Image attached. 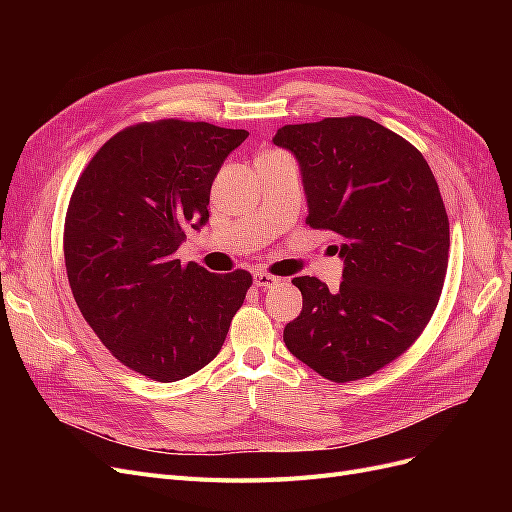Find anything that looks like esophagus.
I'll use <instances>...</instances> for the list:
<instances>
[{"instance_id": "esophagus-1", "label": "esophagus", "mask_w": 512, "mask_h": 512, "mask_svg": "<svg viewBox=\"0 0 512 512\" xmlns=\"http://www.w3.org/2000/svg\"><path fill=\"white\" fill-rule=\"evenodd\" d=\"M277 282H280V277H275L271 273H265V271L254 273V286L258 288H273Z\"/></svg>"}]
</instances>
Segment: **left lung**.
<instances>
[{
  "label": "left lung",
  "instance_id": "8db88e82",
  "mask_svg": "<svg viewBox=\"0 0 512 512\" xmlns=\"http://www.w3.org/2000/svg\"><path fill=\"white\" fill-rule=\"evenodd\" d=\"M301 164L305 222L342 239L344 282L294 277L301 314L286 348L331 382L376 374L431 320L448 267V215L423 153L367 117H327L273 136Z\"/></svg>",
  "mask_w": 512,
  "mask_h": 512
}]
</instances>
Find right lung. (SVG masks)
Masks as SVG:
<instances>
[{"mask_svg":"<svg viewBox=\"0 0 512 512\" xmlns=\"http://www.w3.org/2000/svg\"><path fill=\"white\" fill-rule=\"evenodd\" d=\"M247 130L158 119L96 151L70 196L64 258L83 318L119 363L177 382L211 363L252 275L209 273L175 256L209 218L211 183Z\"/></svg>","mask_w":512,"mask_h":512,"instance_id":"right-lung-1","label":"right lung"}]
</instances>
